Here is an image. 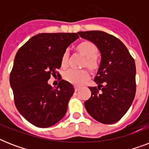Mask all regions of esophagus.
Masks as SVG:
<instances>
[{
    "label": "esophagus",
    "instance_id": "obj_1",
    "mask_svg": "<svg viewBox=\"0 0 149 149\" xmlns=\"http://www.w3.org/2000/svg\"><path fill=\"white\" fill-rule=\"evenodd\" d=\"M79 91V86H75V91H76V92H77V91Z\"/></svg>",
    "mask_w": 149,
    "mask_h": 149
}]
</instances>
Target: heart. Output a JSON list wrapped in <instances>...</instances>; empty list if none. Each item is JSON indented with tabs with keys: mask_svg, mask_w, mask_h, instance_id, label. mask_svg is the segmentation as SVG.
Instances as JSON below:
<instances>
[{
	"mask_svg": "<svg viewBox=\"0 0 149 149\" xmlns=\"http://www.w3.org/2000/svg\"><path fill=\"white\" fill-rule=\"evenodd\" d=\"M77 49L86 58V65L87 67L91 70H95L97 67L98 62L96 56L97 54L98 50L97 46L93 43L88 41L82 42L77 45ZM68 56V51L63 52L61 59V65L63 67H65L67 65ZM64 78L66 81L70 82L71 84L75 85H81L90 78V73L86 70L70 69L64 73Z\"/></svg>",
	"mask_w": 149,
	"mask_h": 149,
	"instance_id": "obj_1",
	"label": "heart"
}]
</instances>
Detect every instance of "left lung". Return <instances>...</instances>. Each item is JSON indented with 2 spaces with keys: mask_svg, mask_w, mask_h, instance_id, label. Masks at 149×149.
I'll return each instance as SVG.
<instances>
[{
  "mask_svg": "<svg viewBox=\"0 0 149 149\" xmlns=\"http://www.w3.org/2000/svg\"><path fill=\"white\" fill-rule=\"evenodd\" d=\"M79 36L97 45L101 55L94 82L90 86L91 97L84 103L89 114L103 124H113L127 113L136 92V67L123 42L101 31L78 32Z\"/></svg>",
  "mask_w": 149,
  "mask_h": 149,
  "instance_id": "obj_1",
  "label": "left lung"
}]
</instances>
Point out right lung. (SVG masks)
<instances>
[{
    "label": "right lung",
    "instance_id": "1",
    "mask_svg": "<svg viewBox=\"0 0 149 149\" xmlns=\"http://www.w3.org/2000/svg\"><path fill=\"white\" fill-rule=\"evenodd\" d=\"M78 38L77 33L38 34L22 45L15 56L10 74L15 106L36 127H51L66 113L73 86L62 79L53 89L48 80L61 67L66 48Z\"/></svg>",
    "mask_w": 149,
    "mask_h": 149
}]
</instances>
